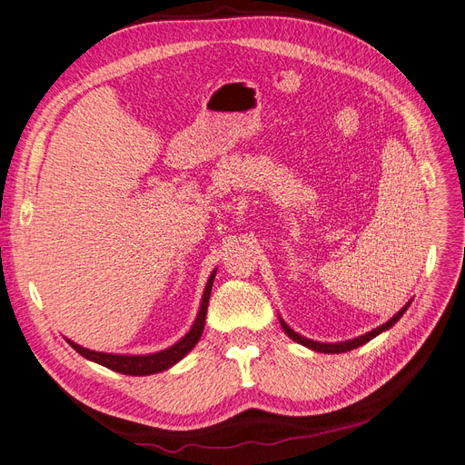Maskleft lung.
<instances>
[{
  "mask_svg": "<svg viewBox=\"0 0 465 465\" xmlns=\"http://www.w3.org/2000/svg\"><path fill=\"white\" fill-rule=\"evenodd\" d=\"M411 303H412V300L408 302L393 319H389L385 324H381V326H378V328H374L372 331H366V333H362V336H359V338H352V340H347V341H338V343H322V341H314V340H307V338H303V336H300V333L297 331H293L284 321H282V317H278L281 319V326H282V330L288 333V338H292L293 341H297V343H302V345H305V347H309L311 351H317V352H347V351H351V349H357V347H361V345H364V343H368L370 340H374L376 336H380L381 331H385V330H389L391 326H395L397 324V321L402 317V314L406 312V309L411 307Z\"/></svg>",
  "mask_w": 465,
  "mask_h": 465,
  "instance_id": "8db88e82",
  "label": "left lung"
}]
</instances>
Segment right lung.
Here are the masks:
<instances>
[{"instance_id": "obj_1", "label": "right lung", "mask_w": 465, "mask_h": 465, "mask_svg": "<svg viewBox=\"0 0 465 465\" xmlns=\"http://www.w3.org/2000/svg\"><path fill=\"white\" fill-rule=\"evenodd\" d=\"M215 272H217V269H213V272L210 274L208 282H206V288H203L200 311L196 314L194 324L177 343H173L168 349L151 352V355H116V352H101V351L85 349L78 343H74L68 338H66V341L72 345V349H76L84 359H87L91 362H97L108 370H114V372H120V374L151 376V374L163 372V370H168L173 364H177L183 357H187L189 352L194 349V345L198 343V340L202 338L203 324H206V312H208V303H210V293H212Z\"/></svg>"}]
</instances>
